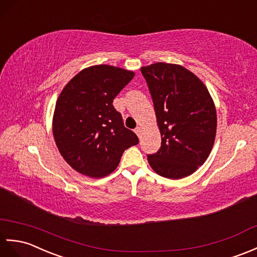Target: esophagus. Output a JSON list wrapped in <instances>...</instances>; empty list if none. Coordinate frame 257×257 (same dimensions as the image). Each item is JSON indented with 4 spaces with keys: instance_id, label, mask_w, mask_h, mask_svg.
<instances>
[{
    "instance_id": "34e87169",
    "label": "esophagus",
    "mask_w": 257,
    "mask_h": 257,
    "mask_svg": "<svg viewBox=\"0 0 257 257\" xmlns=\"http://www.w3.org/2000/svg\"><path fill=\"white\" fill-rule=\"evenodd\" d=\"M135 133L138 134L139 136H141V135H142V127H141V126L136 127V128H135Z\"/></svg>"
}]
</instances>
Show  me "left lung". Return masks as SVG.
Here are the masks:
<instances>
[{"label": "left lung", "instance_id": "left-lung-1", "mask_svg": "<svg viewBox=\"0 0 257 257\" xmlns=\"http://www.w3.org/2000/svg\"><path fill=\"white\" fill-rule=\"evenodd\" d=\"M162 136L147 155L154 172L169 179L195 173L207 161L216 133V111L206 85L179 65L156 62L141 68Z\"/></svg>", "mask_w": 257, "mask_h": 257}]
</instances>
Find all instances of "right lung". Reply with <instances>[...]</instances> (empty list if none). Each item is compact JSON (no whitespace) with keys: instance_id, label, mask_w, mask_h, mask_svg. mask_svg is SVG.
Masks as SVG:
<instances>
[{"instance_id":"obj_1","label":"right lung","mask_w":257,"mask_h":257,"mask_svg":"<svg viewBox=\"0 0 257 257\" xmlns=\"http://www.w3.org/2000/svg\"><path fill=\"white\" fill-rule=\"evenodd\" d=\"M134 77L133 71L99 65L85 68L62 89L56 102L53 133L70 166L82 175L101 178L117 167L123 152L139 144L124 126L113 100Z\"/></svg>"}]
</instances>
